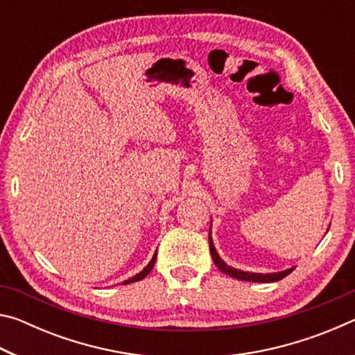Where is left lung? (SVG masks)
<instances>
[{
	"instance_id": "8db88e82",
	"label": "left lung",
	"mask_w": 355,
	"mask_h": 355,
	"mask_svg": "<svg viewBox=\"0 0 355 355\" xmlns=\"http://www.w3.org/2000/svg\"><path fill=\"white\" fill-rule=\"evenodd\" d=\"M209 252H211V258L216 266H218L222 272L230 275L233 279H238V280H245V282H260V284H268V282H277L280 279L286 277L288 274H290L294 268L291 269H286V271H282V272H272V274H255V272H244V271H239V269H235L232 266H228L225 264V261L222 260L219 257L218 252H216L214 245H213V239H211V230H209Z\"/></svg>"
}]
</instances>
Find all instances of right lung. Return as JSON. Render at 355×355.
<instances>
[{"label": "right lung", "mask_w": 355, "mask_h": 355, "mask_svg": "<svg viewBox=\"0 0 355 355\" xmlns=\"http://www.w3.org/2000/svg\"><path fill=\"white\" fill-rule=\"evenodd\" d=\"M155 261H156V254L153 255V258H152V261H150L148 264H147V266L146 268H144L142 269V271L139 272V274H136L135 275V277H131V279H128V280H125L123 282V285H127V284H133V282H137V280H142L144 277H146V275L150 272V271H152V269H153V264H155Z\"/></svg>", "instance_id": "add662e5"}]
</instances>
